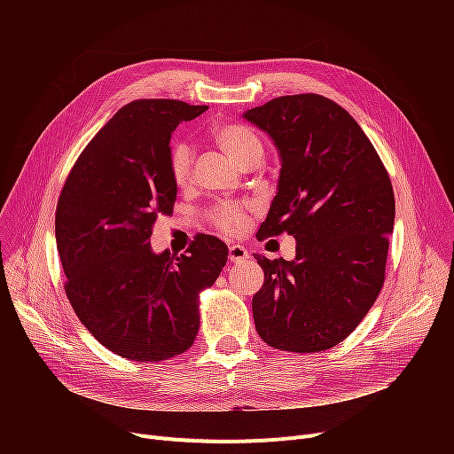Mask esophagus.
Segmentation results:
<instances>
[{"label": "esophagus", "instance_id": "esophagus-1", "mask_svg": "<svg viewBox=\"0 0 454 454\" xmlns=\"http://www.w3.org/2000/svg\"><path fill=\"white\" fill-rule=\"evenodd\" d=\"M248 257H250V254L245 247H241V245H230L228 247V259L230 261H245Z\"/></svg>", "mask_w": 454, "mask_h": 454}]
</instances>
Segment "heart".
<instances>
[{
  "label": "heart",
  "instance_id": "1",
  "mask_svg": "<svg viewBox=\"0 0 454 454\" xmlns=\"http://www.w3.org/2000/svg\"><path fill=\"white\" fill-rule=\"evenodd\" d=\"M211 136L217 145L235 161L243 165L263 154V141L250 127L235 121H221L211 127ZM193 169V151L185 141H175L169 149V173L176 185H185ZM211 223L221 231L235 233L247 221V207L231 202H221L209 211Z\"/></svg>",
  "mask_w": 454,
  "mask_h": 454
}]
</instances>
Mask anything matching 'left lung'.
<instances>
[{
    "label": "left lung",
    "mask_w": 454,
    "mask_h": 454,
    "mask_svg": "<svg viewBox=\"0 0 454 454\" xmlns=\"http://www.w3.org/2000/svg\"><path fill=\"white\" fill-rule=\"evenodd\" d=\"M279 151L278 193L257 239L287 231L293 261L254 255L265 283L252 300L259 337L283 351L342 342L385 283L395 200L359 123L317 93L283 95L243 114Z\"/></svg>",
    "instance_id": "left-lung-1"
}]
</instances>
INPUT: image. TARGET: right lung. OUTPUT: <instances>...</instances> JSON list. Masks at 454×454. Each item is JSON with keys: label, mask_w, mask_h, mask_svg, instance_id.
I'll use <instances>...</instances> for the list:
<instances>
[{"label": "right lung", "mask_w": 454, "mask_h": 454, "mask_svg": "<svg viewBox=\"0 0 454 454\" xmlns=\"http://www.w3.org/2000/svg\"><path fill=\"white\" fill-rule=\"evenodd\" d=\"M206 110L175 99L129 103L88 143L59 197L66 296L91 335L123 359L160 363L189 349L199 294L226 265L228 248L213 235H197L182 255L154 254L149 243L176 200L171 134Z\"/></svg>", "instance_id": "right-lung-1"}]
</instances>
